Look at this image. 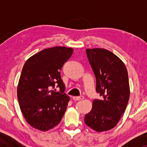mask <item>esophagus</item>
Here are the masks:
<instances>
[{"instance_id": "esophagus-1", "label": "esophagus", "mask_w": 147, "mask_h": 147, "mask_svg": "<svg viewBox=\"0 0 147 147\" xmlns=\"http://www.w3.org/2000/svg\"><path fill=\"white\" fill-rule=\"evenodd\" d=\"M72 98H73L74 100H75V101L82 100V99H84V96H79V97H77V96H74Z\"/></svg>"}]
</instances>
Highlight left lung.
Segmentation results:
<instances>
[{"mask_svg": "<svg viewBox=\"0 0 147 147\" xmlns=\"http://www.w3.org/2000/svg\"><path fill=\"white\" fill-rule=\"evenodd\" d=\"M86 55L96 78V91L102 99L92 102L84 122L102 132L117 125L125 112L130 96L128 72L119 57L106 49H86Z\"/></svg>", "mask_w": 147, "mask_h": 147, "instance_id": "1", "label": "left lung"}]
</instances>
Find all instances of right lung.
I'll use <instances>...</instances> for the list:
<instances>
[{
	"label": "right lung",
	"instance_id": "right-lung-1",
	"mask_svg": "<svg viewBox=\"0 0 147 147\" xmlns=\"http://www.w3.org/2000/svg\"><path fill=\"white\" fill-rule=\"evenodd\" d=\"M73 53L71 48L57 46L41 50L26 61L17 88L20 109L34 129L47 131L59 124L70 97L60 70ZM57 86L60 92L52 89Z\"/></svg>",
	"mask_w": 147,
	"mask_h": 147
}]
</instances>
